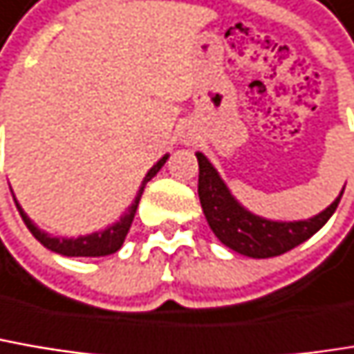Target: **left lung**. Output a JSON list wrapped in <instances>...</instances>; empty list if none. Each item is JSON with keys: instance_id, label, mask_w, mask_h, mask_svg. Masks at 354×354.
Wrapping results in <instances>:
<instances>
[{"instance_id": "left-lung-1", "label": "left lung", "mask_w": 354, "mask_h": 354, "mask_svg": "<svg viewBox=\"0 0 354 354\" xmlns=\"http://www.w3.org/2000/svg\"><path fill=\"white\" fill-rule=\"evenodd\" d=\"M196 160H198V198L212 233L229 249L255 259L281 255L294 249L296 245L304 243L306 239H310L333 216L344 192L342 188L337 201L312 218L290 221V223L270 221L249 212L235 201V196L231 194V190L227 188V184L218 176V172L214 170V166L207 160L205 153L196 151Z\"/></svg>"}]
</instances>
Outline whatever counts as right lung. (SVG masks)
<instances>
[{
    "label": "right lung",
    "mask_w": 354,
    "mask_h": 354,
    "mask_svg": "<svg viewBox=\"0 0 354 354\" xmlns=\"http://www.w3.org/2000/svg\"><path fill=\"white\" fill-rule=\"evenodd\" d=\"M166 160H168V153H166L164 158H160V160L149 168V172L145 174L144 182H142V186H140V192H138L136 201L131 203V207L127 209V212H125L117 223H113L111 227H107L105 231H97V233H91V235H82V237H77V239L52 237L48 233L40 231V229L30 221V216L24 212V209L17 205L16 198H14V201H16L17 210H19V214H21V221L26 223V227L30 229V233H32L38 241L42 243L46 249H50V251L60 253V255H66V257H103V255H111V253L121 249V245H123L127 233H129V227H131V223H133V216H136V210H138V205H140V198H142V192H144L145 184L160 172V168L166 164Z\"/></svg>",
    "instance_id": "1"
}]
</instances>
